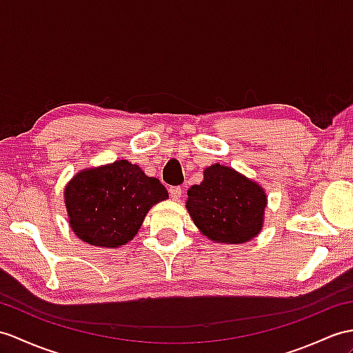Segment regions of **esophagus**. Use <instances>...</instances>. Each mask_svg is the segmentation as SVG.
I'll list each match as a JSON object with an SVG mask.
<instances>
[{"instance_id": "34e87169", "label": "esophagus", "mask_w": 353, "mask_h": 353, "mask_svg": "<svg viewBox=\"0 0 353 353\" xmlns=\"http://www.w3.org/2000/svg\"><path fill=\"white\" fill-rule=\"evenodd\" d=\"M170 196H171V199H173V200L179 201L180 196H182V188H180V186L170 188Z\"/></svg>"}]
</instances>
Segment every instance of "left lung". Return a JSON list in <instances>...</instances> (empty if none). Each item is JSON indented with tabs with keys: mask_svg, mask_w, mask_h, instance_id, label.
Masks as SVG:
<instances>
[{
	"mask_svg": "<svg viewBox=\"0 0 353 353\" xmlns=\"http://www.w3.org/2000/svg\"><path fill=\"white\" fill-rule=\"evenodd\" d=\"M265 188L232 167L212 163L203 182L188 190L186 210L200 233L215 243H245L265 224Z\"/></svg>",
	"mask_w": 353,
	"mask_h": 353,
	"instance_id": "8db88e82",
	"label": "left lung"
}]
</instances>
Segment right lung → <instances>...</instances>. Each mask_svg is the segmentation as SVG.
<instances>
[{"label": "right lung", "mask_w": 353, "mask_h": 353, "mask_svg": "<svg viewBox=\"0 0 353 353\" xmlns=\"http://www.w3.org/2000/svg\"><path fill=\"white\" fill-rule=\"evenodd\" d=\"M63 194L72 232L101 248H119L132 241L149 210L168 199L158 179L126 159L81 170Z\"/></svg>", "instance_id": "1"}]
</instances>
